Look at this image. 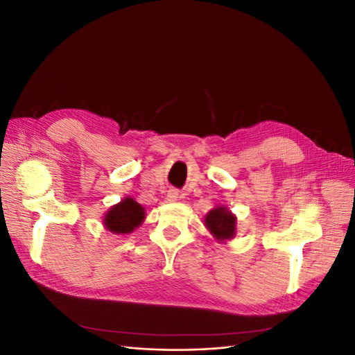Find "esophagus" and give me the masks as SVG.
<instances>
[{
	"instance_id": "34e87169",
	"label": "esophagus",
	"mask_w": 355,
	"mask_h": 355,
	"mask_svg": "<svg viewBox=\"0 0 355 355\" xmlns=\"http://www.w3.org/2000/svg\"><path fill=\"white\" fill-rule=\"evenodd\" d=\"M178 191H175V189H170L168 191V194H167V200L168 201H175V200H178Z\"/></svg>"
}]
</instances>
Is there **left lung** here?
Masks as SVG:
<instances>
[{
    "label": "left lung",
    "mask_w": 355,
    "mask_h": 355,
    "mask_svg": "<svg viewBox=\"0 0 355 355\" xmlns=\"http://www.w3.org/2000/svg\"><path fill=\"white\" fill-rule=\"evenodd\" d=\"M204 225L218 241H227L234 239L235 230H237L235 228L237 227V218L227 207L219 206L206 214Z\"/></svg>",
    "instance_id": "left-lung-1"
}]
</instances>
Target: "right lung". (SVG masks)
Wrapping results in <instances>:
<instances>
[{"label":"right lung","instance_id":"obj_1","mask_svg":"<svg viewBox=\"0 0 355 355\" xmlns=\"http://www.w3.org/2000/svg\"><path fill=\"white\" fill-rule=\"evenodd\" d=\"M145 220V209L130 197L112 206L103 216L105 228L114 234H130Z\"/></svg>","mask_w":355,"mask_h":355}]
</instances>
